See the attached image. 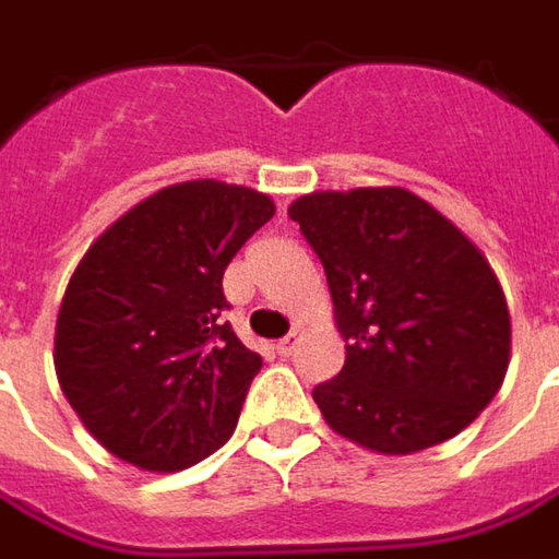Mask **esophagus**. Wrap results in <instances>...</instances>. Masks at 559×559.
<instances>
[{
	"instance_id": "esophagus-1",
	"label": "esophagus",
	"mask_w": 559,
	"mask_h": 559,
	"mask_svg": "<svg viewBox=\"0 0 559 559\" xmlns=\"http://www.w3.org/2000/svg\"><path fill=\"white\" fill-rule=\"evenodd\" d=\"M296 345H299V330H294V333H287L284 340H278V345H275V348H278L281 358H290V355L296 352Z\"/></svg>"
}]
</instances>
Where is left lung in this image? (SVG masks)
<instances>
[{
	"instance_id": "left-lung-1",
	"label": "left lung",
	"mask_w": 559,
	"mask_h": 559,
	"mask_svg": "<svg viewBox=\"0 0 559 559\" xmlns=\"http://www.w3.org/2000/svg\"><path fill=\"white\" fill-rule=\"evenodd\" d=\"M290 219L324 265L340 373L311 397L360 447L409 455L455 438L502 385L511 318L484 253L407 189L311 192Z\"/></svg>"
}]
</instances>
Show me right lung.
Here are the masks:
<instances>
[{
	"label": "right lung",
	"mask_w": 559,
	"mask_h": 559,
	"mask_svg": "<svg viewBox=\"0 0 559 559\" xmlns=\"http://www.w3.org/2000/svg\"><path fill=\"white\" fill-rule=\"evenodd\" d=\"M275 216L263 192L189 180L119 216L60 302V389L94 438L143 471H183L231 438L263 358L223 311V272Z\"/></svg>",
	"instance_id": "add662e5"
}]
</instances>
